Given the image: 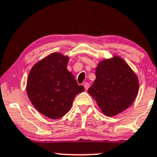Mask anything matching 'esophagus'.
I'll use <instances>...</instances> for the list:
<instances>
[{"mask_svg":"<svg viewBox=\"0 0 157 157\" xmlns=\"http://www.w3.org/2000/svg\"><path fill=\"white\" fill-rule=\"evenodd\" d=\"M83 86H84L85 90H88V88H89L90 86V83H84V84H83Z\"/></svg>","mask_w":157,"mask_h":157,"instance_id":"esophagus-1","label":"esophagus"}]
</instances>
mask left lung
<instances>
[{"instance_id":"8db88e82","label":"left lung","mask_w":157,"mask_h":157,"mask_svg":"<svg viewBox=\"0 0 157 157\" xmlns=\"http://www.w3.org/2000/svg\"><path fill=\"white\" fill-rule=\"evenodd\" d=\"M95 71L96 79L88 93L104 115H117L133 103L139 90V80L124 59L119 56L104 59Z\"/></svg>"}]
</instances>
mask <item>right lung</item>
Returning a JSON list of instances; mask_svg holds the SVG:
<instances>
[{"label":"right lung","instance_id":"right-lung-1","mask_svg":"<svg viewBox=\"0 0 157 157\" xmlns=\"http://www.w3.org/2000/svg\"><path fill=\"white\" fill-rule=\"evenodd\" d=\"M69 57L53 53L35 63L29 73L27 94L38 112L56 120L71 109L77 94L84 91L67 69Z\"/></svg>","mask_w":157,"mask_h":157}]
</instances>
